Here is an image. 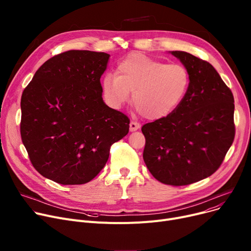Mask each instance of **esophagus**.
<instances>
[{
  "label": "esophagus",
  "instance_id": "obj_1",
  "mask_svg": "<svg viewBox=\"0 0 251 251\" xmlns=\"http://www.w3.org/2000/svg\"><path fill=\"white\" fill-rule=\"evenodd\" d=\"M129 128H130L131 132H134V131H136L140 128V124L137 123V122H134V121H131L130 125H129Z\"/></svg>",
  "mask_w": 251,
  "mask_h": 251
}]
</instances>
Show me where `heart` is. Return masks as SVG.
I'll use <instances>...</instances> for the list:
<instances>
[{"mask_svg": "<svg viewBox=\"0 0 251 251\" xmlns=\"http://www.w3.org/2000/svg\"><path fill=\"white\" fill-rule=\"evenodd\" d=\"M190 75L182 64H167L141 54H132L117 66V74H104L101 91L112 109H120L132 91V101L148 119L172 114L185 98Z\"/></svg>", "mask_w": 251, "mask_h": 251, "instance_id": "b5f03b06", "label": "heart"}]
</instances>
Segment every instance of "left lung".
<instances>
[{
  "label": "left lung",
  "mask_w": 251,
  "mask_h": 251,
  "mask_svg": "<svg viewBox=\"0 0 251 251\" xmlns=\"http://www.w3.org/2000/svg\"><path fill=\"white\" fill-rule=\"evenodd\" d=\"M190 75L187 94L167 117L143 125V160L151 175L182 186L214 174L235 136L234 98L208 62L189 52L170 51Z\"/></svg>",
  "instance_id": "left-lung-1"
}]
</instances>
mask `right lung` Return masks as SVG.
I'll return each instance as SVG.
<instances>
[{"label": "right lung", "mask_w": 251, "mask_h": 251, "mask_svg": "<svg viewBox=\"0 0 251 251\" xmlns=\"http://www.w3.org/2000/svg\"><path fill=\"white\" fill-rule=\"evenodd\" d=\"M110 55L68 50L45 62L21 97L20 132L31 164L62 185L84 184L104 167L129 119L104 103L100 77Z\"/></svg>", "instance_id": "add662e5"}]
</instances>
